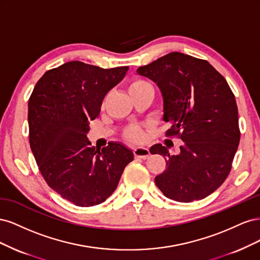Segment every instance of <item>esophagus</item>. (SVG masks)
<instances>
[{"label": "esophagus", "mask_w": 260, "mask_h": 260, "mask_svg": "<svg viewBox=\"0 0 260 260\" xmlns=\"http://www.w3.org/2000/svg\"><path fill=\"white\" fill-rule=\"evenodd\" d=\"M133 153H135L136 158H141V159L147 158V156L149 155V151L145 147H136L133 149Z\"/></svg>", "instance_id": "1"}]
</instances>
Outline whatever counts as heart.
<instances>
[{
    "mask_svg": "<svg viewBox=\"0 0 260 260\" xmlns=\"http://www.w3.org/2000/svg\"><path fill=\"white\" fill-rule=\"evenodd\" d=\"M147 89H153L152 84L147 82L146 80L140 79V78L132 80L128 86L130 95L145 91ZM144 136H145V128L142 127V125H130V127H128L123 131V138L125 140L130 141V142H135V143L142 142Z\"/></svg>",
    "mask_w": 260,
    "mask_h": 260,
    "instance_id": "heart-1",
    "label": "heart"
}]
</instances>
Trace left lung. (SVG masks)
<instances>
[{
  "instance_id": "1",
  "label": "left lung",
  "mask_w": 260,
  "mask_h": 260,
  "mask_svg": "<svg viewBox=\"0 0 260 260\" xmlns=\"http://www.w3.org/2000/svg\"><path fill=\"white\" fill-rule=\"evenodd\" d=\"M137 73L157 83L164 98L166 137L183 141L172 155L160 144L151 154L166 160L155 183L166 198L190 203L215 192L229 176L240 143L238 106L224 77L205 59L172 52Z\"/></svg>"
}]
</instances>
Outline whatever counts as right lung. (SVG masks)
<instances>
[{
    "label": "right lung",
    "instance_id": "add662e5",
    "mask_svg": "<svg viewBox=\"0 0 260 260\" xmlns=\"http://www.w3.org/2000/svg\"><path fill=\"white\" fill-rule=\"evenodd\" d=\"M128 69L68 61L48 70L29 98V143L39 170L51 188L76 206L105 202L133 160V153L119 143L100 151L86 139L106 93Z\"/></svg>",
    "mask_w": 260,
    "mask_h": 260
}]
</instances>
